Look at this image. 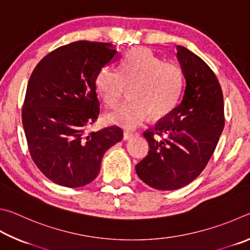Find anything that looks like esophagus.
<instances>
[{
	"label": "esophagus",
	"instance_id": "1",
	"mask_svg": "<svg viewBox=\"0 0 250 250\" xmlns=\"http://www.w3.org/2000/svg\"><path fill=\"white\" fill-rule=\"evenodd\" d=\"M133 137H134V135L132 133L124 132V134H123V139H124V141H129V139H132Z\"/></svg>",
	"mask_w": 250,
	"mask_h": 250
}]
</instances>
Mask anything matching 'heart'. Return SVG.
Here are the masks:
<instances>
[{
  "label": "heart",
  "mask_w": 250,
  "mask_h": 250,
  "mask_svg": "<svg viewBox=\"0 0 250 250\" xmlns=\"http://www.w3.org/2000/svg\"><path fill=\"white\" fill-rule=\"evenodd\" d=\"M182 70L178 64L164 62L146 48H135L123 59L120 71L105 67L96 74L95 90L108 107L120 103L128 86L129 100L109 113V124L134 129L146 120L161 118L172 111L181 93Z\"/></svg>",
  "instance_id": "b5f03b06"
}]
</instances>
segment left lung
Returning <instances> with one entry per match:
<instances>
[{"label":"left lung","mask_w":250,"mask_h":250,"mask_svg":"<svg viewBox=\"0 0 250 250\" xmlns=\"http://www.w3.org/2000/svg\"><path fill=\"white\" fill-rule=\"evenodd\" d=\"M177 59L186 80L180 103L144 134L150 150L135 167L146 185L163 191L186 187L203 171L225 123L223 92L211 68L182 46Z\"/></svg>","instance_id":"1"}]
</instances>
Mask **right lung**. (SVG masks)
<instances>
[{
    "mask_svg": "<svg viewBox=\"0 0 250 250\" xmlns=\"http://www.w3.org/2000/svg\"><path fill=\"white\" fill-rule=\"evenodd\" d=\"M118 58L112 43L74 42L43 57L29 78L21 111L28 149L57 185H89L105 151L122 141L117 126L86 134L100 112L96 74Z\"/></svg>",
    "mask_w": 250,
    "mask_h": 250,
    "instance_id": "1",
    "label": "right lung"
}]
</instances>
